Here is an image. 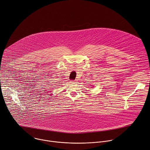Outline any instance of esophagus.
<instances>
[{
  "mask_svg": "<svg viewBox=\"0 0 150 150\" xmlns=\"http://www.w3.org/2000/svg\"><path fill=\"white\" fill-rule=\"evenodd\" d=\"M71 83L72 84H75V83H76V81H71Z\"/></svg>",
  "mask_w": 150,
  "mask_h": 150,
  "instance_id": "1",
  "label": "esophagus"
}]
</instances>
